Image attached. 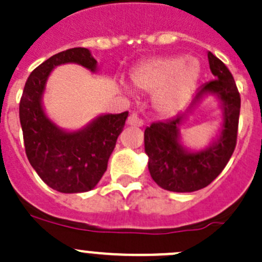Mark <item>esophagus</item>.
I'll list each match as a JSON object with an SVG mask.
<instances>
[{
    "label": "esophagus",
    "instance_id": "1",
    "mask_svg": "<svg viewBox=\"0 0 262 262\" xmlns=\"http://www.w3.org/2000/svg\"><path fill=\"white\" fill-rule=\"evenodd\" d=\"M127 123L130 126H137V127H141V126L144 125V122H142L141 118L137 116V113H131V115L128 116Z\"/></svg>",
    "mask_w": 262,
    "mask_h": 262
}]
</instances>
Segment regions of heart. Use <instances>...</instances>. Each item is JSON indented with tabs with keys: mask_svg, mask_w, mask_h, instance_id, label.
<instances>
[{
	"mask_svg": "<svg viewBox=\"0 0 262 262\" xmlns=\"http://www.w3.org/2000/svg\"><path fill=\"white\" fill-rule=\"evenodd\" d=\"M200 76L196 61L185 57H159L137 64L130 74L132 85L155 93V105L163 113H174L187 99Z\"/></svg>",
	"mask_w": 262,
	"mask_h": 262,
	"instance_id": "obj_1",
	"label": "heart"
}]
</instances>
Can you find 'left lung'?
Returning a JSON list of instances; mask_svg holds the SVG:
<instances>
[{"mask_svg": "<svg viewBox=\"0 0 262 262\" xmlns=\"http://www.w3.org/2000/svg\"><path fill=\"white\" fill-rule=\"evenodd\" d=\"M208 58L215 79L201 86L191 102V107L208 93L219 97L224 111V123L218 141L203 151H186L178 141V128L185 113L164 122L151 123L145 130V151L149 157L150 176L164 190L193 192L206 187L222 173L235 149L241 110L239 92L230 71L218 57L209 52Z\"/></svg>", "mask_w": 262, "mask_h": 262, "instance_id": "8db88e82", "label": "left lung"}]
</instances>
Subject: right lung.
<instances>
[{
    "label": "right lung",
    "mask_w": 262,
    "mask_h": 262,
    "mask_svg": "<svg viewBox=\"0 0 262 262\" xmlns=\"http://www.w3.org/2000/svg\"><path fill=\"white\" fill-rule=\"evenodd\" d=\"M69 62L97 69L94 57L82 47L54 54L28 77L19 115L25 152L38 176L58 192L77 193L94 188L103 177L128 112L100 116L81 131L59 130L44 113L42 94L53 67Z\"/></svg>",
    "instance_id": "add662e5"
}]
</instances>
